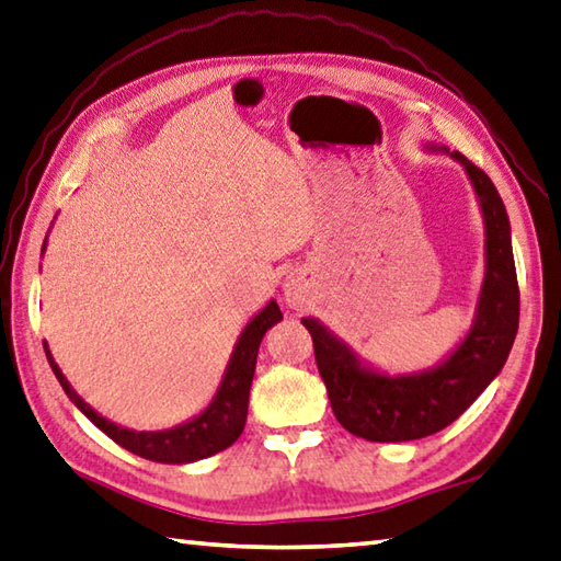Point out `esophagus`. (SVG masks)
<instances>
[{
    "label": "esophagus",
    "mask_w": 561,
    "mask_h": 561,
    "mask_svg": "<svg viewBox=\"0 0 561 561\" xmlns=\"http://www.w3.org/2000/svg\"><path fill=\"white\" fill-rule=\"evenodd\" d=\"M309 297V282L299 277V274H289L287 282H284V301L289 304L291 309H301Z\"/></svg>",
    "instance_id": "esophagus-1"
}]
</instances>
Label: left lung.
<instances>
[{
    "mask_svg": "<svg viewBox=\"0 0 561 561\" xmlns=\"http://www.w3.org/2000/svg\"><path fill=\"white\" fill-rule=\"evenodd\" d=\"M424 149L449 154L463 167L483 216L485 274L471 329L432 368L387 373L360 358L319 319H301L313 339L316 365L335 420L368 442L424 439L458 420L503 370L520 321L511 220L501 193L461 151L434 141H426Z\"/></svg>",
    "mask_w": 561,
    "mask_h": 561,
    "instance_id": "obj_1",
    "label": "left lung"
}]
</instances>
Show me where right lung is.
Here are the masks:
<instances>
[{
  "mask_svg": "<svg viewBox=\"0 0 561 561\" xmlns=\"http://www.w3.org/2000/svg\"><path fill=\"white\" fill-rule=\"evenodd\" d=\"M46 240L41 252L46 250ZM279 321H282V311L277 307V301L270 299L245 323V329L240 331L236 345H232L226 373H222V380L218 385L216 394H213V400L208 402V407H203V410L198 414H193L191 420L171 426V430H159V432L127 430V426L110 422L107 416L95 412L93 407H90L83 397L70 387L66 375L60 373L46 341H44V348H46L50 370H54L60 387H64L68 400L73 402L100 432H105L112 442H117L122 449H127L141 458H149V461H157V463H193V461H201V458H208L213 454L228 449V446L238 442L242 430H245L250 387L254 378V365H257L260 343L264 339V333H267V329H272V325Z\"/></svg>",
  "mask_w": 561,
  "mask_h": 561,
  "instance_id": "1",
  "label": "right lung"
}]
</instances>
